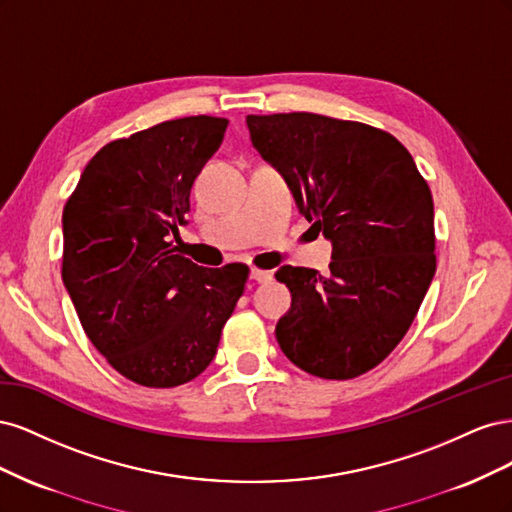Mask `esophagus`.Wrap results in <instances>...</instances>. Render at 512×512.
Returning a JSON list of instances; mask_svg holds the SVG:
<instances>
[{"label":"esophagus","instance_id":"esophagus-1","mask_svg":"<svg viewBox=\"0 0 512 512\" xmlns=\"http://www.w3.org/2000/svg\"><path fill=\"white\" fill-rule=\"evenodd\" d=\"M250 277L254 282L258 284H265V282H271L273 280V273L271 271H265V269H252L250 271Z\"/></svg>","mask_w":512,"mask_h":512}]
</instances>
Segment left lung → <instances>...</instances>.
I'll return each mask as SVG.
<instances>
[{
  "instance_id": "obj_1",
  "label": "left lung",
  "mask_w": 512,
  "mask_h": 512,
  "mask_svg": "<svg viewBox=\"0 0 512 512\" xmlns=\"http://www.w3.org/2000/svg\"><path fill=\"white\" fill-rule=\"evenodd\" d=\"M254 149L331 241L329 275L284 265L292 303L275 327L307 374L348 380L391 354L436 273L429 185L395 136L314 113L247 115Z\"/></svg>"
}]
</instances>
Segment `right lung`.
I'll return each mask as SVG.
<instances>
[{"mask_svg":"<svg viewBox=\"0 0 512 512\" xmlns=\"http://www.w3.org/2000/svg\"><path fill=\"white\" fill-rule=\"evenodd\" d=\"M228 119L183 117L108 143L66 203L64 286L91 344L128 380L170 389L218 352L247 267L205 269L173 245Z\"/></svg>","mask_w":512,"mask_h":512,"instance_id":"obj_1","label":"right lung"}]
</instances>
